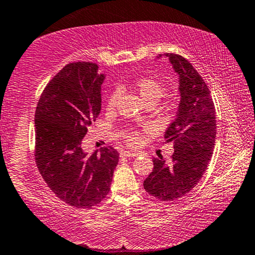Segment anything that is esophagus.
<instances>
[{
    "label": "esophagus",
    "instance_id": "34e87169",
    "mask_svg": "<svg viewBox=\"0 0 255 255\" xmlns=\"http://www.w3.org/2000/svg\"><path fill=\"white\" fill-rule=\"evenodd\" d=\"M120 155L122 156H138L139 155V153H132V151H122V153H120Z\"/></svg>",
    "mask_w": 255,
    "mask_h": 255
}]
</instances>
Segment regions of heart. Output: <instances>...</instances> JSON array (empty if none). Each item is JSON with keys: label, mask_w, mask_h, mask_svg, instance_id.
Wrapping results in <instances>:
<instances>
[{"label": "heart", "mask_w": 255, "mask_h": 255, "mask_svg": "<svg viewBox=\"0 0 255 255\" xmlns=\"http://www.w3.org/2000/svg\"><path fill=\"white\" fill-rule=\"evenodd\" d=\"M128 85H130V87L132 88V89L135 90L147 104H151V102L155 104V102H158L166 94L165 85L160 81H158V79L153 78V77H138V78L133 79L132 82L128 83ZM119 97V89H114L111 91V94L107 97V102H106V106H107L108 110H113V108L116 107L117 104H118ZM141 132L135 130V128H128L127 132H125V141H127V143L130 147H136V145H138L139 143H141Z\"/></svg>", "instance_id": "heart-1"}]
</instances>
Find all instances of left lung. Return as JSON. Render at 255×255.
I'll use <instances>...</instances> for the list:
<instances>
[{"label":"left lung","instance_id":"8db88e82","mask_svg":"<svg viewBox=\"0 0 255 255\" xmlns=\"http://www.w3.org/2000/svg\"><path fill=\"white\" fill-rule=\"evenodd\" d=\"M164 55L179 76L178 112L165 132L166 142L173 143L174 151L168 164L161 155L153 159L154 168L143 187L160 201H173L191 191L212 158L216 108L207 84L193 65L178 54Z\"/></svg>","mask_w":255,"mask_h":255}]
</instances>
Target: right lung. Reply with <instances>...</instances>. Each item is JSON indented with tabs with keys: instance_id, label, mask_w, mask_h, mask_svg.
Wrapping results in <instances>:
<instances>
[{
	"instance_id": "add662e5",
	"label": "right lung",
	"mask_w": 255,
	"mask_h": 255,
	"mask_svg": "<svg viewBox=\"0 0 255 255\" xmlns=\"http://www.w3.org/2000/svg\"><path fill=\"white\" fill-rule=\"evenodd\" d=\"M94 62H72L43 90L35 113V159L50 190L66 204L90 208L111 189L119 153L104 147L88 155L82 139L101 111L104 74Z\"/></svg>"
}]
</instances>
